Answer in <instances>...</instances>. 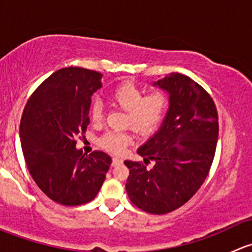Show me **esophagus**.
Segmentation results:
<instances>
[{"mask_svg":"<svg viewBox=\"0 0 252 252\" xmlns=\"http://www.w3.org/2000/svg\"><path fill=\"white\" fill-rule=\"evenodd\" d=\"M122 158H118V157H113V158H112V166L113 167H116V166H118V164H121L122 163Z\"/></svg>","mask_w":252,"mask_h":252,"instance_id":"34e87169","label":"esophagus"}]
</instances>
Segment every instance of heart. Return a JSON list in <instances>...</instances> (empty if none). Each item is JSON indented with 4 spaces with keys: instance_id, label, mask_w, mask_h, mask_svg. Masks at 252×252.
<instances>
[{
    "instance_id": "obj_1",
    "label": "heart",
    "mask_w": 252,
    "mask_h": 252,
    "mask_svg": "<svg viewBox=\"0 0 252 252\" xmlns=\"http://www.w3.org/2000/svg\"><path fill=\"white\" fill-rule=\"evenodd\" d=\"M110 100L114 107L126 112L124 126H131L140 134H149L161 123L168 96L161 90L145 94V90L134 81H122L112 90ZM90 119L94 124H101L105 117L102 103L96 101L90 107ZM133 142V135L128 131H107L98 139V145L113 154H121Z\"/></svg>"
}]
</instances>
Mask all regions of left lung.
I'll return each instance as SVG.
<instances>
[{
	"instance_id": "left-lung-1",
	"label": "left lung",
	"mask_w": 252,
	"mask_h": 252,
	"mask_svg": "<svg viewBox=\"0 0 252 252\" xmlns=\"http://www.w3.org/2000/svg\"><path fill=\"white\" fill-rule=\"evenodd\" d=\"M154 85L169 93L161 129L138 150L144 163L126 161V189L136 207L164 215L187 204L210 173L218 139V113L210 94L187 75L171 74ZM155 162L151 170L146 168Z\"/></svg>"
}]
</instances>
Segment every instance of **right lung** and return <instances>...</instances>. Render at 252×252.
I'll list each match as a JSON object with an SVG mask.
<instances>
[{
    "mask_svg": "<svg viewBox=\"0 0 252 252\" xmlns=\"http://www.w3.org/2000/svg\"><path fill=\"white\" fill-rule=\"evenodd\" d=\"M101 74L68 67L42 81L28 100L20 121V142L29 173L42 192L64 206L90 202L100 191L112 158L103 151L75 149L86 131L91 96Z\"/></svg>",
    "mask_w": 252,
    "mask_h": 252,
    "instance_id": "add662e5",
    "label": "right lung"
}]
</instances>
